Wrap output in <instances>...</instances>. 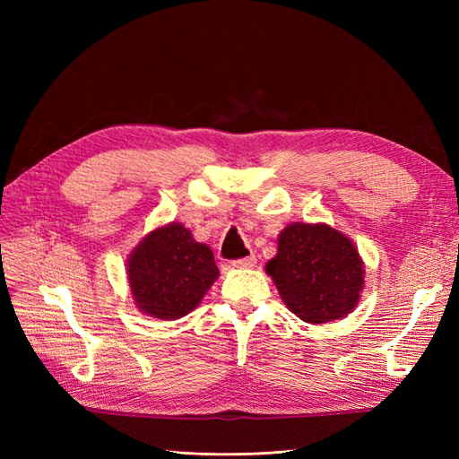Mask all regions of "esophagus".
Segmentation results:
<instances>
[{"instance_id":"1","label":"esophagus","mask_w":459,"mask_h":459,"mask_svg":"<svg viewBox=\"0 0 459 459\" xmlns=\"http://www.w3.org/2000/svg\"><path fill=\"white\" fill-rule=\"evenodd\" d=\"M255 264H256V256L251 255V256H247V258L233 260L231 266H233V268H255Z\"/></svg>"}]
</instances>
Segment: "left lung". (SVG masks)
I'll return each instance as SVG.
<instances>
[{"mask_svg":"<svg viewBox=\"0 0 459 459\" xmlns=\"http://www.w3.org/2000/svg\"><path fill=\"white\" fill-rule=\"evenodd\" d=\"M285 307L307 324L349 316L364 289L366 266L351 238L327 224L293 221L266 264Z\"/></svg>","mask_w":459,"mask_h":459,"instance_id":"1","label":"left lung"}]
</instances>
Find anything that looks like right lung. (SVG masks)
<instances>
[{
    "instance_id": "obj_1",
    "label": "right lung",
    "mask_w": 459,
    "mask_h": 459,
    "mask_svg": "<svg viewBox=\"0 0 459 459\" xmlns=\"http://www.w3.org/2000/svg\"><path fill=\"white\" fill-rule=\"evenodd\" d=\"M126 275L137 310L172 322L199 307L220 270L211 247L197 243L179 221H170L134 247Z\"/></svg>"
}]
</instances>
